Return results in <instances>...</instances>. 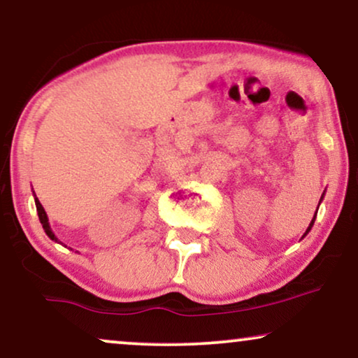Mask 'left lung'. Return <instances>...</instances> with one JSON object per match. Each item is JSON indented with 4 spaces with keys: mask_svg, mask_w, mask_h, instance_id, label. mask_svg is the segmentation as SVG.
<instances>
[{
    "mask_svg": "<svg viewBox=\"0 0 358 358\" xmlns=\"http://www.w3.org/2000/svg\"><path fill=\"white\" fill-rule=\"evenodd\" d=\"M322 197H324V194H322V195H321V199H322ZM320 203H321V200H320ZM317 207H320V205H317ZM316 213H317V210H316ZM315 220H316V215H315V217H313V220H311V223H310V227H308V229H306V233H305V234H303V238H305V236H306V234H308V233H310V229L313 228V224H315Z\"/></svg>",
    "mask_w": 358,
    "mask_h": 358,
    "instance_id": "1",
    "label": "left lung"
}]
</instances>
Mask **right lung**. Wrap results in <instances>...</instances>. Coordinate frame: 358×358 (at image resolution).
I'll use <instances>...</instances> for the list:
<instances>
[{
    "mask_svg": "<svg viewBox=\"0 0 358 358\" xmlns=\"http://www.w3.org/2000/svg\"><path fill=\"white\" fill-rule=\"evenodd\" d=\"M34 200H36V207H37V213H38V220H41V223H42V227H43V229H45V233H47V236L52 239V241H55V243H60L58 241V238L55 236V233L52 231V228H50V223H48V217H47V213H45V210H43V207H42V203L38 202V199L36 197V194H34ZM62 244V243H60Z\"/></svg>",
    "mask_w": 358,
    "mask_h": 358,
    "instance_id": "add662e5",
    "label": "right lung"
}]
</instances>
